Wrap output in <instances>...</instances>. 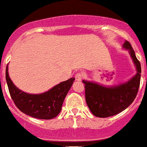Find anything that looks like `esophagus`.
Wrapping results in <instances>:
<instances>
[{
    "label": "esophagus",
    "instance_id": "obj_1",
    "mask_svg": "<svg viewBox=\"0 0 147 147\" xmlns=\"http://www.w3.org/2000/svg\"><path fill=\"white\" fill-rule=\"evenodd\" d=\"M75 78H76V81H81L82 78H83V74L81 73V72H78V73L76 75V76H75Z\"/></svg>",
    "mask_w": 147,
    "mask_h": 147
}]
</instances>
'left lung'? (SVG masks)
<instances>
[{"instance_id": "8db88e82", "label": "left lung", "mask_w": 147, "mask_h": 147, "mask_svg": "<svg viewBox=\"0 0 147 147\" xmlns=\"http://www.w3.org/2000/svg\"><path fill=\"white\" fill-rule=\"evenodd\" d=\"M123 48L129 51L132 59L136 74L125 83L105 87L97 83L83 80L85 86V98L89 109L97 117H108L126 109L136 97L140 87L141 66L134 51L128 41Z\"/></svg>"}]
</instances>
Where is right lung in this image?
<instances>
[{"label": "right lung", "instance_id": "right-lung-1", "mask_svg": "<svg viewBox=\"0 0 147 147\" xmlns=\"http://www.w3.org/2000/svg\"><path fill=\"white\" fill-rule=\"evenodd\" d=\"M6 80L11 98L21 111L32 117L51 119L60 113L63 103L75 81L71 78L39 94H30L21 90L9 76L8 65L6 68Z\"/></svg>", "mask_w": 147, "mask_h": 147}]
</instances>
